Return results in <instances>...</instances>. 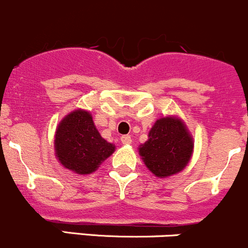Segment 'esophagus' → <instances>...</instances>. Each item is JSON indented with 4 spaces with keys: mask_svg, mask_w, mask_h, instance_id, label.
Masks as SVG:
<instances>
[{
    "mask_svg": "<svg viewBox=\"0 0 248 248\" xmlns=\"http://www.w3.org/2000/svg\"><path fill=\"white\" fill-rule=\"evenodd\" d=\"M121 141L123 144H130L132 142V140L130 135H124V136L121 137Z\"/></svg>",
    "mask_w": 248,
    "mask_h": 248,
    "instance_id": "obj_1",
    "label": "esophagus"
}]
</instances>
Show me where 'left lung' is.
I'll use <instances>...</instances> for the list:
<instances>
[{
	"mask_svg": "<svg viewBox=\"0 0 248 248\" xmlns=\"http://www.w3.org/2000/svg\"><path fill=\"white\" fill-rule=\"evenodd\" d=\"M193 147V137L186 124L177 117L169 116L154 123L139 153L148 170L156 177L164 178L187 166Z\"/></svg>",
	"mask_w": 248,
	"mask_h": 248,
	"instance_id": "1",
	"label": "left lung"
}]
</instances>
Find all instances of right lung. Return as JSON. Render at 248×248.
Wrapping results in <instances>:
<instances>
[{"mask_svg":"<svg viewBox=\"0 0 248 248\" xmlns=\"http://www.w3.org/2000/svg\"><path fill=\"white\" fill-rule=\"evenodd\" d=\"M55 155L63 168L79 175H88L101 165L116 146L102 139L92 114L84 109L68 113L56 127Z\"/></svg>","mask_w":248,"mask_h":248,"instance_id":"add662e5","label":"right lung"}]
</instances>
